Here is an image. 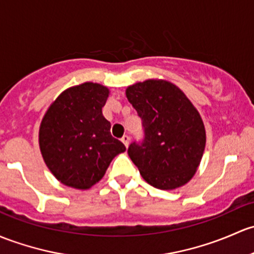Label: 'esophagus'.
I'll return each instance as SVG.
<instances>
[{
	"label": "esophagus",
	"mask_w": 254,
	"mask_h": 254,
	"mask_svg": "<svg viewBox=\"0 0 254 254\" xmlns=\"http://www.w3.org/2000/svg\"><path fill=\"white\" fill-rule=\"evenodd\" d=\"M129 141H130V137L127 135H124L122 137V142L124 143L125 145V147H127V146H129Z\"/></svg>",
	"instance_id": "esophagus-1"
}]
</instances>
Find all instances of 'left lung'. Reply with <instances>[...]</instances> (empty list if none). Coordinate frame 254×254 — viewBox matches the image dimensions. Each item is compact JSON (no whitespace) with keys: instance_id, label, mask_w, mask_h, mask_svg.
Segmentation results:
<instances>
[{"instance_id":"left-lung-1","label":"left lung","mask_w":254,"mask_h":254,"mask_svg":"<svg viewBox=\"0 0 254 254\" xmlns=\"http://www.w3.org/2000/svg\"><path fill=\"white\" fill-rule=\"evenodd\" d=\"M127 101L142 120V142L127 153L146 181L174 190L196 173L205 147L203 120L191 101L167 80L149 79L127 89Z\"/></svg>"}]
</instances>
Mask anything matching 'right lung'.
Listing matches in <instances>:
<instances>
[{
	"instance_id": "1",
	"label": "right lung",
	"mask_w": 254,
	"mask_h": 254,
	"mask_svg": "<svg viewBox=\"0 0 254 254\" xmlns=\"http://www.w3.org/2000/svg\"><path fill=\"white\" fill-rule=\"evenodd\" d=\"M108 87L84 82L56 98L42 118L39 145L47 168L69 188L87 190L105 175L125 146L111 135L102 114Z\"/></svg>"
}]
</instances>
